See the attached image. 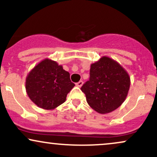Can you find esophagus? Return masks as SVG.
Returning a JSON list of instances; mask_svg holds the SVG:
<instances>
[{"label":"esophagus","mask_w":157,"mask_h":157,"mask_svg":"<svg viewBox=\"0 0 157 157\" xmlns=\"http://www.w3.org/2000/svg\"><path fill=\"white\" fill-rule=\"evenodd\" d=\"M82 83H83V82H82V81H79L78 82H77V83H76V86H77V87L80 88L81 86H82Z\"/></svg>","instance_id":"esophagus-1"}]
</instances>
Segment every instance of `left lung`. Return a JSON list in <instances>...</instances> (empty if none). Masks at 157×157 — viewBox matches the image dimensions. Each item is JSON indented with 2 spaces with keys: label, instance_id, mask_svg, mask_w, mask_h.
I'll list each match as a JSON object with an SVG mask.
<instances>
[{
  "label": "left lung",
  "instance_id": "obj_1",
  "mask_svg": "<svg viewBox=\"0 0 157 157\" xmlns=\"http://www.w3.org/2000/svg\"><path fill=\"white\" fill-rule=\"evenodd\" d=\"M130 85V77L125 68L117 61L103 56L91 64L89 80L81 90L94 111L108 113L123 103Z\"/></svg>",
  "mask_w": 157,
  "mask_h": 157
}]
</instances>
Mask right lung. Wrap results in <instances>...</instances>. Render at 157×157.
Listing matches in <instances>:
<instances>
[{
	"instance_id": "right-lung-1",
	"label": "right lung",
	"mask_w": 157,
	"mask_h": 157,
	"mask_svg": "<svg viewBox=\"0 0 157 157\" xmlns=\"http://www.w3.org/2000/svg\"><path fill=\"white\" fill-rule=\"evenodd\" d=\"M75 86L69 73L48 58L36 65L26 78V91L30 100L46 110L55 109L63 103Z\"/></svg>"
}]
</instances>
